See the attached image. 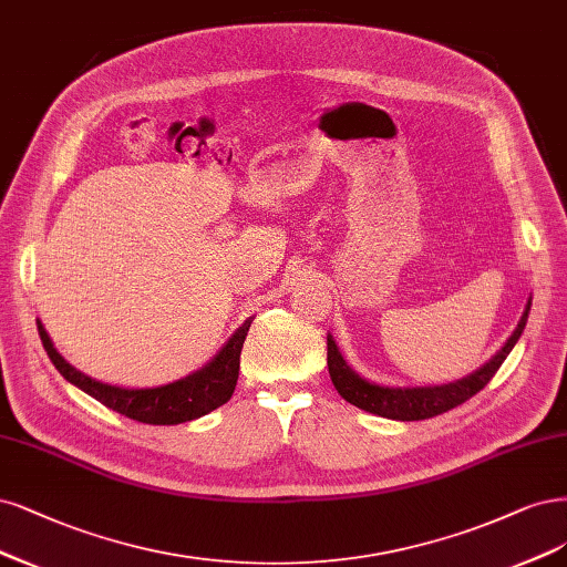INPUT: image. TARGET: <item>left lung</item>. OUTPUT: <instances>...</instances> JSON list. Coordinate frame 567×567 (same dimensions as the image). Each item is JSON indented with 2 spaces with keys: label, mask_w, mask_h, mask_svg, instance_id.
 Listing matches in <instances>:
<instances>
[{
  "label": "left lung",
  "mask_w": 567,
  "mask_h": 567,
  "mask_svg": "<svg viewBox=\"0 0 567 567\" xmlns=\"http://www.w3.org/2000/svg\"><path fill=\"white\" fill-rule=\"evenodd\" d=\"M528 311H530V300L525 305V311L512 338L504 342V347L497 351V354L483 368H478L476 373L466 375L457 382L436 384V386H382L375 382H368L347 365L333 336H328V373L338 389V394L351 405L365 410V413H373L386 420H401V422L436 417L441 413H447L451 408H457L464 401H470L493 380L504 359L509 357V351L518 342L525 321H528Z\"/></svg>",
  "instance_id": "obj_1"
}]
</instances>
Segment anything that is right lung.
<instances>
[{
  "label": "right lung",
  "instance_id": "add662e5",
  "mask_svg": "<svg viewBox=\"0 0 567 567\" xmlns=\"http://www.w3.org/2000/svg\"><path fill=\"white\" fill-rule=\"evenodd\" d=\"M250 323H252V317L237 328V333H234L218 354L213 357L202 370H197V373H192L178 382H171L164 386H147V389L105 384L84 375L82 370H76L61 354H58V349L53 347L42 321H37V330L51 363L70 384L80 386L82 392H86L95 401H101L110 410H116V413H122L135 422L181 424V422L197 420L231 399L234 386H237V380H239L241 347L248 336Z\"/></svg>",
  "mask_w": 567,
  "mask_h": 567
}]
</instances>
